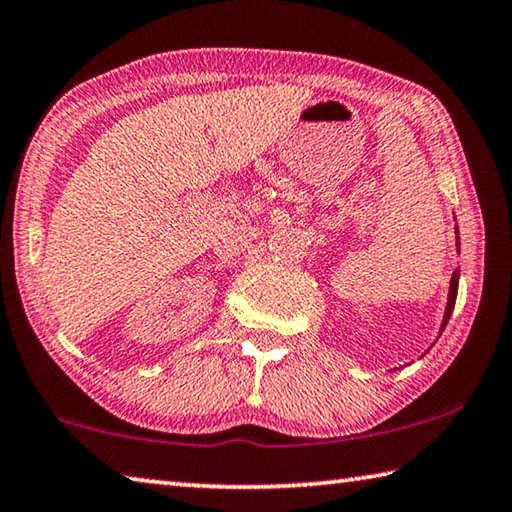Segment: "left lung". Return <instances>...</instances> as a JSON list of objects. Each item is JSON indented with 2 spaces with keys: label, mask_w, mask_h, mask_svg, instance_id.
<instances>
[{
  "label": "left lung",
  "mask_w": 512,
  "mask_h": 512,
  "mask_svg": "<svg viewBox=\"0 0 512 512\" xmlns=\"http://www.w3.org/2000/svg\"><path fill=\"white\" fill-rule=\"evenodd\" d=\"M456 291H458V271H454V275H452V282H449V300H447V309H445L443 327L447 325L449 316H452V309H454V302H456Z\"/></svg>",
  "instance_id": "1"
}]
</instances>
